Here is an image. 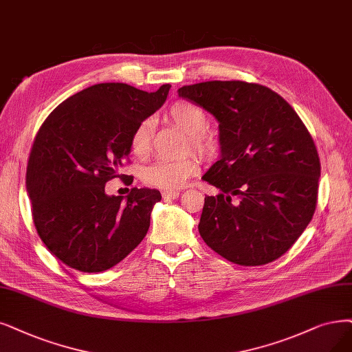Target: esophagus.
Here are the masks:
<instances>
[{"label": "esophagus", "mask_w": 352, "mask_h": 352, "mask_svg": "<svg viewBox=\"0 0 352 352\" xmlns=\"http://www.w3.org/2000/svg\"><path fill=\"white\" fill-rule=\"evenodd\" d=\"M162 197H164L165 200L178 199V197H179V191H162Z\"/></svg>", "instance_id": "esophagus-1"}]
</instances>
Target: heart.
<instances>
[{"label": "heart", "instance_id": "obj_1", "mask_svg": "<svg viewBox=\"0 0 352 352\" xmlns=\"http://www.w3.org/2000/svg\"><path fill=\"white\" fill-rule=\"evenodd\" d=\"M168 119L177 127H179L188 136L190 145L200 152L209 149L210 143L203 135L207 126L206 113L187 101H177L166 111ZM153 136V123L151 119L142 120L130 136V149L133 155H148ZM199 171V162L194 158H186L181 161H155L153 164L143 168L142 179L146 184L158 188H178L186 181Z\"/></svg>", "mask_w": 352, "mask_h": 352}]
</instances>
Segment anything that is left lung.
Instances as JSON below:
<instances>
[{
	"label": "left lung",
	"instance_id": "1",
	"mask_svg": "<svg viewBox=\"0 0 352 352\" xmlns=\"http://www.w3.org/2000/svg\"><path fill=\"white\" fill-rule=\"evenodd\" d=\"M178 96L219 123L220 158L203 175L219 194L204 199L200 236L233 264L274 261L316 209L320 162L306 126L287 101L259 84L206 81L181 87Z\"/></svg>",
	"mask_w": 352,
	"mask_h": 352
}]
</instances>
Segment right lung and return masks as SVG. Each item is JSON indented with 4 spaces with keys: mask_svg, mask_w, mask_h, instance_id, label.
<instances>
[{
    "mask_svg": "<svg viewBox=\"0 0 352 352\" xmlns=\"http://www.w3.org/2000/svg\"><path fill=\"white\" fill-rule=\"evenodd\" d=\"M171 85L155 93L122 82L91 85L52 111L36 135L25 173L33 222L46 248L82 272L119 264L145 238L155 188L106 194L130 153L133 129L165 102Z\"/></svg>",
    "mask_w": 352,
    "mask_h": 352,
    "instance_id": "obj_1",
    "label": "right lung"
}]
</instances>
